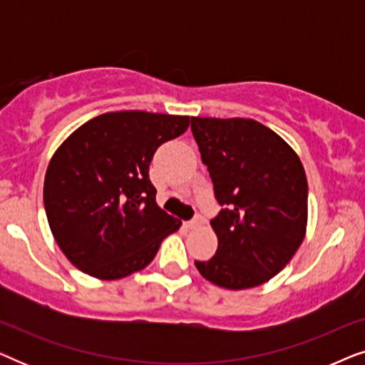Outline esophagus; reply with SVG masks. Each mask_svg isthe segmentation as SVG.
<instances>
[{
  "label": "esophagus",
  "mask_w": 365,
  "mask_h": 365,
  "mask_svg": "<svg viewBox=\"0 0 365 365\" xmlns=\"http://www.w3.org/2000/svg\"><path fill=\"white\" fill-rule=\"evenodd\" d=\"M202 224H204V217H202V216H196L194 219H191V221H187L186 226H187L189 229H194V227L202 226Z\"/></svg>",
  "instance_id": "34e87169"
}]
</instances>
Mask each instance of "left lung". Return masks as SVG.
<instances>
[{"instance_id":"obj_1","label":"left lung","mask_w":365,"mask_h":365,"mask_svg":"<svg viewBox=\"0 0 365 365\" xmlns=\"http://www.w3.org/2000/svg\"><path fill=\"white\" fill-rule=\"evenodd\" d=\"M222 209L211 221L217 251L196 261L204 279L241 291L282 271L306 236L307 178L284 139L254 119L191 118Z\"/></svg>"}]
</instances>
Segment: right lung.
Here are the masks:
<instances>
[{"instance_id": "right-lung-1", "label": "right lung", "mask_w": 365, "mask_h": 365, "mask_svg": "<svg viewBox=\"0 0 365 365\" xmlns=\"http://www.w3.org/2000/svg\"><path fill=\"white\" fill-rule=\"evenodd\" d=\"M187 126L189 116L104 113L56 149L43 199L53 236L73 266L103 281L126 277L178 231L181 221L158 206L149 164Z\"/></svg>"}]
</instances>
